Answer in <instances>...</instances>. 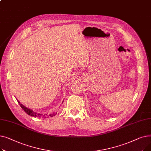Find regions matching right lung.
<instances>
[{"mask_svg": "<svg viewBox=\"0 0 151 151\" xmlns=\"http://www.w3.org/2000/svg\"><path fill=\"white\" fill-rule=\"evenodd\" d=\"M17 101H18V104H19L20 106L22 108V109L24 111L25 113H26L28 115L31 116H34V117H40V116H42V114L36 113L35 112L33 111L32 110V109H29V108L25 107L23 105H22L18 100H17ZM55 114H56V113H51V114L49 115V116H50V117H53V116H54ZM43 116H44L45 117H46V115H45V114L43 115Z\"/></svg>", "mask_w": 151, "mask_h": 151, "instance_id": "1", "label": "right lung"}]
</instances>
